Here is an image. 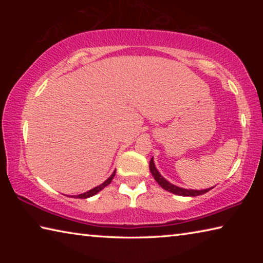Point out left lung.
Listing matches in <instances>:
<instances>
[{"label":"left lung","instance_id":"obj_1","mask_svg":"<svg viewBox=\"0 0 263 263\" xmlns=\"http://www.w3.org/2000/svg\"><path fill=\"white\" fill-rule=\"evenodd\" d=\"M149 171H151V173H152L154 180L157 181L160 185H161V188H163L164 190L169 191V193L175 194V195H180V196H193V197H195V196L203 195V194L208 193L209 190L212 189V188H210V189H204V190H188V189L180 188V186H176V185H174V184L169 183V182H168L167 180H164L163 177H162L161 175H160V173L158 172V169L155 168L153 158L151 159V161H149Z\"/></svg>","mask_w":263,"mask_h":263}]
</instances>
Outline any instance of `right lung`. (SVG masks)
Here are the masks:
<instances>
[{"label": "right lung", "instance_id": "1", "mask_svg": "<svg viewBox=\"0 0 263 263\" xmlns=\"http://www.w3.org/2000/svg\"><path fill=\"white\" fill-rule=\"evenodd\" d=\"M115 174H116V171L112 173V175H111L108 180H106L105 182H103V183L100 184L99 186H96V188H94V189L87 191V193L81 194V195H78V198H88V197H91V196L96 195L97 193H100V191H101L102 189H104L106 185L111 183V181H112V179L115 177Z\"/></svg>", "mask_w": 263, "mask_h": 263}]
</instances>
